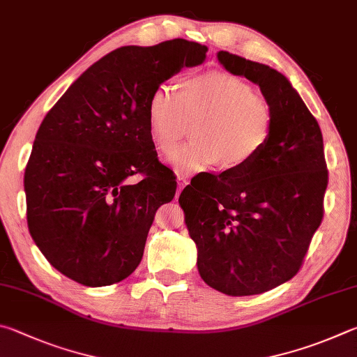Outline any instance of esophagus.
<instances>
[{
  "instance_id": "34e87169",
  "label": "esophagus",
  "mask_w": 357,
  "mask_h": 357,
  "mask_svg": "<svg viewBox=\"0 0 357 357\" xmlns=\"http://www.w3.org/2000/svg\"><path fill=\"white\" fill-rule=\"evenodd\" d=\"M188 183H190V180L186 178L185 175H178V178H177V195H180V192H182V190Z\"/></svg>"
}]
</instances>
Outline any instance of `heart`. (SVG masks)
<instances>
[{"mask_svg": "<svg viewBox=\"0 0 357 357\" xmlns=\"http://www.w3.org/2000/svg\"><path fill=\"white\" fill-rule=\"evenodd\" d=\"M274 122L270 100L226 72L191 75L177 92L160 86L147 100L149 135L160 153H171L192 123V141L169 158L182 174L216 165L226 172L246 167L270 142Z\"/></svg>", "mask_w": 357, "mask_h": 357, "instance_id": "b5f03b06", "label": "heart"}]
</instances>
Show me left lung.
Returning a JSON list of instances; mask_svg holds the SVG:
<instances>
[{"instance_id":"8db88e82","label":"left lung","mask_w":357,"mask_h":357,"mask_svg":"<svg viewBox=\"0 0 357 357\" xmlns=\"http://www.w3.org/2000/svg\"><path fill=\"white\" fill-rule=\"evenodd\" d=\"M226 70L259 84L276 122L251 165L188 185L178 202L205 284L230 296L260 295L296 276L323 220L328 186L320 125L282 73L229 52Z\"/></svg>"}]
</instances>
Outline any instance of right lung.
<instances>
[{"label":"right lung","instance_id":"1","mask_svg":"<svg viewBox=\"0 0 357 357\" xmlns=\"http://www.w3.org/2000/svg\"><path fill=\"white\" fill-rule=\"evenodd\" d=\"M208 48L185 39L121 47L68 87L37 130L24 171L26 220L56 270L86 287L141 264L155 213L177 190L149 135L147 100ZM139 173L141 183L129 177Z\"/></svg>","mask_w":357,"mask_h":357}]
</instances>
